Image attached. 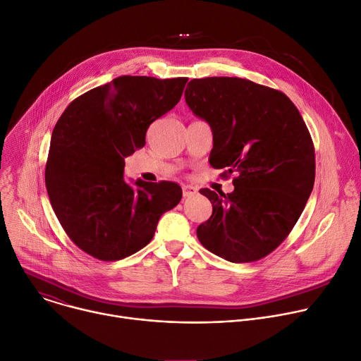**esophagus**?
<instances>
[{"label":"esophagus","mask_w":361,"mask_h":361,"mask_svg":"<svg viewBox=\"0 0 361 361\" xmlns=\"http://www.w3.org/2000/svg\"><path fill=\"white\" fill-rule=\"evenodd\" d=\"M182 190H183V197H190L197 192V189L195 186H190V185H183Z\"/></svg>","instance_id":"1"}]
</instances>
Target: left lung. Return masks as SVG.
<instances>
[{"label": "left lung", "mask_w": 361, "mask_h": 361, "mask_svg": "<svg viewBox=\"0 0 361 361\" xmlns=\"http://www.w3.org/2000/svg\"><path fill=\"white\" fill-rule=\"evenodd\" d=\"M185 100L212 128L211 166L235 173L231 193L201 189L212 215L197 239L226 261H258L283 244L311 195L315 152L307 125L283 92L247 78H193Z\"/></svg>", "instance_id": "left-lung-1"}]
</instances>
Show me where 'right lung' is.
Masks as SVG:
<instances>
[{
    "instance_id": "right-lung-1",
    "label": "right lung",
    "mask_w": 361,
    "mask_h": 361,
    "mask_svg": "<svg viewBox=\"0 0 361 361\" xmlns=\"http://www.w3.org/2000/svg\"><path fill=\"white\" fill-rule=\"evenodd\" d=\"M186 77L120 75L74 99L51 135L46 188L71 241L100 261L123 259L154 235L159 218L175 208L173 182L123 179L125 157L146 143L149 126L182 97Z\"/></svg>"
}]
</instances>
